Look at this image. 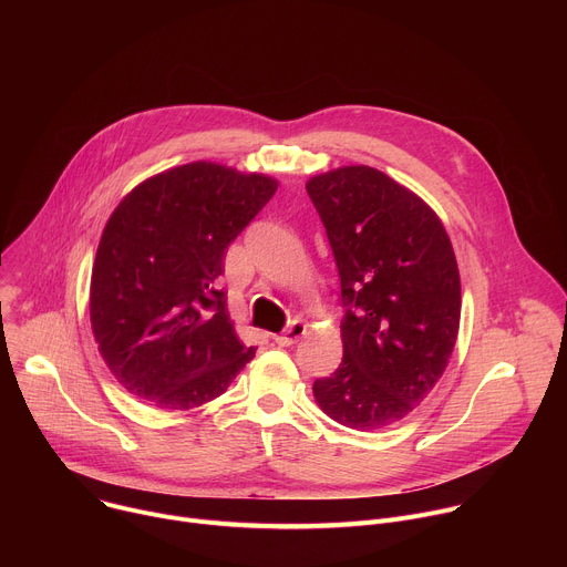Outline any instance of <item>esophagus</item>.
Returning a JSON list of instances; mask_svg holds the SVG:
<instances>
[{"mask_svg":"<svg viewBox=\"0 0 567 567\" xmlns=\"http://www.w3.org/2000/svg\"><path fill=\"white\" fill-rule=\"evenodd\" d=\"M305 334H307V326H305V322H302V320H293L291 326H289L282 334H276V337H274V341H276L278 346H282V348H289V346L298 343Z\"/></svg>","mask_w":567,"mask_h":567,"instance_id":"34e87169","label":"esophagus"}]
</instances>
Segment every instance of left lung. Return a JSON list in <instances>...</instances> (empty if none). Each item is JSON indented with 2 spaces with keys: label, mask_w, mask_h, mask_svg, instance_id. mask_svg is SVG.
<instances>
[{
  "label": "left lung",
  "mask_w": 567,
  "mask_h": 567,
  "mask_svg": "<svg viewBox=\"0 0 567 567\" xmlns=\"http://www.w3.org/2000/svg\"><path fill=\"white\" fill-rule=\"evenodd\" d=\"M341 276L343 361L313 381L320 411L354 431L411 415L442 379L460 330V271L437 213L370 166L305 184Z\"/></svg>",
  "instance_id": "1"
}]
</instances>
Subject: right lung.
<instances>
[{"label":"right lung","instance_id":"right-lung-1","mask_svg":"<svg viewBox=\"0 0 567 567\" xmlns=\"http://www.w3.org/2000/svg\"><path fill=\"white\" fill-rule=\"evenodd\" d=\"M278 179L193 161L147 177L110 215L92 269L90 320L114 379L158 411H195L254 357L235 332L224 251Z\"/></svg>","mask_w":567,"mask_h":567}]
</instances>
